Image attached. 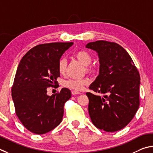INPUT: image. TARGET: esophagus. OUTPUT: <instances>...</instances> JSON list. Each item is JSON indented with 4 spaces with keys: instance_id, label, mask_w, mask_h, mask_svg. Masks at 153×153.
I'll use <instances>...</instances> for the list:
<instances>
[{
    "instance_id": "obj_1",
    "label": "esophagus",
    "mask_w": 153,
    "mask_h": 153,
    "mask_svg": "<svg viewBox=\"0 0 153 153\" xmlns=\"http://www.w3.org/2000/svg\"><path fill=\"white\" fill-rule=\"evenodd\" d=\"M78 94H81V93L79 91H74V90L72 91V95H78Z\"/></svg>"
}]
</instances>
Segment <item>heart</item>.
Segmentation results:
<instances>
[{
	"label": "heart",
	"mask_w": 153,
	"mask_h": 153,
	"mask_svg": "<svg viewBox=\"0 0 153 153\" xmlns=\"http://www.w3.org/2000/svg\"><path fill=\"white\" fill-rule=\"evenodd\" d=\"M75 56L83 65L88 66V69H93L92 67L89 66L92 61V56L89 52H88L86 50H80L75 53ZM66 66L67 61L66 58H62L59 60L58 64V70L60 74H64L66 69ZM89 82V81L87 78L71 79L64 81L63 82V85L69 89L75 91H81L83 89L85 85H87Z\"/></svg>",
	"instance_id": "b5f03b06"
}]
</instances>
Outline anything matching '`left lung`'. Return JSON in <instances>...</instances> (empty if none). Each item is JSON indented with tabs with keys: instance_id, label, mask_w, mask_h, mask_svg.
<instances>
[{
	"instance_id": "1",
	"label": "left lung",
	"mask_w": 153,
	"mask_h": 153,
	"mask_svg": "<svg viewBox=\"0 0 153 153\" xmlns=\"http://www.w3.org/2000/svg\"><path fill=\"white\" fill-rule=\"evenodd\" d=\"M85 47L97 53L100 64L89 89L103 94L86 93L91 120L99 129L118 131L129 124L139 108L140 74L130 56L116 43L100 40Z\"/></svg>"
}]
</instances>
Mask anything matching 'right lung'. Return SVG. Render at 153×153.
<instances>
[{
  "label": "right lung",
  "mask_w": 153,
  "mask_h": 153,
  "mask_svg": "<svg viewBox=\"0 0 153 153\" xmlns=\"http://www.w3.org/2000/svg\"><path fill=\"white\" fill-rule=\"evenodd\" d=\"M73 42L37 45L21 59L12 87V99L19 119L27 129L36 134L50 132L60 124L64 105L71 92L62 88L49 96L47 88L57 85L58 64Z\"/></svg>",
  "instance_id": "right-lung-1"
}]
</instances>
